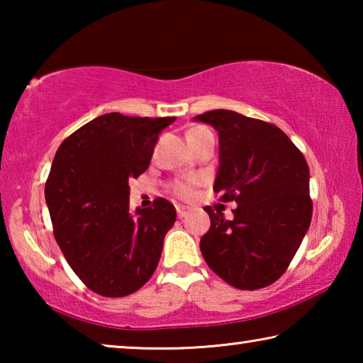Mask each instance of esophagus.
Segmentation results:
<instances>
[{"mask_svg": "<svg viewBox=\"0 0 363 363\" xmlns=\"http://www.w3.org/2000/svg\"><path fill=\"white\" fill-rule=\"evenodd\" d=\"M176 211H177V218L182 219V218L187 216L189 211H190V208L189 206H184V205H177L176 206Z\"/></svg>", "mask_w": 363, "mask_h": 363, "instance_id": "obj_1", "label": "esophagus"}]
</instances>
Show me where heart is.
Instances as JSON below:
<instances>
[{"mask_svg": "<svg viewBox=\"0 0 363 363\" xmlns=\"http://www.w3.org/2000/svg\"><path fill=\"white\" fill-rule=\"evenodd\" d=\"M206 133H210L203 126H196L192 128V130H189L187 133V140L189 144L195 143V140H199L201 136H205ZM199 179H186V181H174L171 184V190H173V194L181 196V199H189V196H192L195 192V187L199 186Z\"/></svg>", "mask_w": 363, "mask_h": 363, "instance_id": "b5f03b06", "label": "heart"}]
</instances>
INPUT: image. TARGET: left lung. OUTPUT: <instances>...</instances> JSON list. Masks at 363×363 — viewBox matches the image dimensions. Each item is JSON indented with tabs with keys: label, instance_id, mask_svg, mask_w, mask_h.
<instances>
[{
	"label": "left lung",
	"instance_id": "8db88e82",
	"mask_svg": "<svg viewBox=\"0 0 363 363\" xmlns=\"http://www.w3.org/2000/svg\"><path fill=\"white\" fill-rule=\"evenodd\" d=\"M219 133L214 192L235 201L233 219L214 213L200 250L214 274L238 290H259L290 266L311 225L309 167L291 139L272 123L232 110L195 116Z\"/></svg>",
	"mask_w": 363,
	"mask_h": 363
}]
</instances>
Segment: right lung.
Returning a JSON list of instances; mask_svg holds the SVG:
<instances>
[{
	"instance_id": "add662e5",
	"label": "right lung",
	"mask_w": 363,
	"mask_h": 363,
	"mask_svg": "<svg viewBox=\"0 0 363 363\" xmlns=\"http://www.w3.org/2000/svg\"><path fill=\"white\" fill-rule=\"evenodd\" d=\"M174 120L101 115L54 157L45 187L54 238L79 280L101 296L138 291L158 266L176 210L158 196L131 216L128 181L149 168L158 134Z\"/></svg>"
}]
</instances>
